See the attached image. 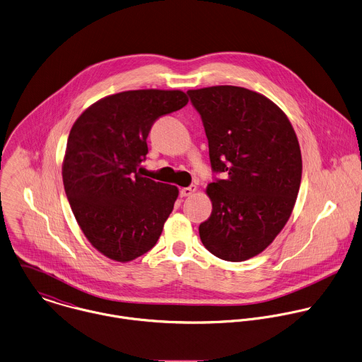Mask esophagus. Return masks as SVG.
Listing matches in <instances>:
<instances>
[{
  "instance_id": "1",
  "label": "esophagus",
  "mask_w": 362,
  "mask_h": 362,
  "mask_svg": "<svg viewBox=\"0 0 362 362\" xmlns=\"http://www.w3.org/2000/svg\"><path fill=\"white\" fill-rule=\"evenodd\" d=\"M196 190H197V187H196L194 185H192V186H189V187H183V189H180V196H182V197L192 196Z\"/></svg>"
}]
</instances>
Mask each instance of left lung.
<instances>
[{
    "label": "left lung",
    "mask_w": 362,
    "mask_h": 362,
    "mask_svg": "<svg viewBox=\"0 0 362 362\" xmlns=\"http://www.w3.org/2000/svg\"><path fill=\"white\" fill-rule=\"evenodd\" d=\"M187 94L203 119L211 168L226 173L206 189L213 211L200 240L220 259L247 261L272 244L293 211L302 180L296 132L261 93L213 86Z\"/></svg>",
    "instance_id": "1"
}]
</instances>
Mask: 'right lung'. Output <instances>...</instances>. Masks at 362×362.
<instances>
[{
  "label": "right lung",
  "mask_w": 362,
  "mask_h": 362,
  "mask_svg": "<svg viewBox=\"0 0 362 362\" xmlns=\"http://www.w3.org/2000/svg\"><path fill=\"white\" fill-rule=\"evenodd\" d=\"M182 90H129L100 98L74 121L63 186L76 221L104 257L129 262L159 240L179 189L136 172L153 122L183 108Z\"/></svg>",
  "instance_id": "obj_1"
}]
</instances>
